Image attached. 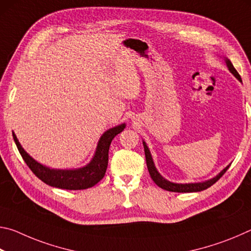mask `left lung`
<instances>
[{"label": "left lung", "instance_id": "left-lung-1", "mask_svg": "<svg viewBox=\"0 0 251 251\" xmlns=\"http://www.w3.org/2000/svg\"><path fill=\"white\" fill-rule=\"evenodd\" d=\"M226 63H227V66H228L229 71H230L231 73L235 75L236 77L241 82L240 75L238 74V72L236 71L235 67H233V65L231 64V62L229 61V59H226ZM143 145H144V151H145L147 168H148V172H150V175L151 177V179L154 180V182L157 186L160 187V188L165 189V190H168V192H174V193L201 192V190H205L207 188H209V187L214 185L216 181H218V179H220V177H222L224 174L227 172V169L229 168V166H230V165H229V166L225 168L223 172H220L217 176H216L215 178H212V179H210V180H207V181H203V182H196V184H175V182H171V181H168L166 179H164V178L159 175L158 172L156 171L154 161H152L151 155L150 152V150H148V147L146 145V143L143 142Z\"/></svg>", "mask_w": 251, "mask_h": 251}]
</instances>
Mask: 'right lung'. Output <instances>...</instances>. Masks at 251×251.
Returning a JSON list of instances; mask_svg holds the SVG:
<instances>
[{
  "instance_id": "1",
  "label": "right lung",
  "mask_w": 251,
  "mask_h": 251,
  "mask_svg": "<svg viewBox=\"0 0 251 251\" xmlns=\"http://www.w3.org/2000/svg\"><path fill=\"white\" fill-rule=\"evenodd\" d=\"M124 128L125 124H122L105 131L100 139L94 158L87 166L75 169V171H59V169L57 171V169H50L49 167L43 166V165L34 160L23 150L14 133L13 138L22 158L37 178H40L42 181L52 187H57L61 189L78 190L93 187L105 176L108 165V151L110 143H112L114 137L123 131Z\"/></svg>"
}]
</instances>
